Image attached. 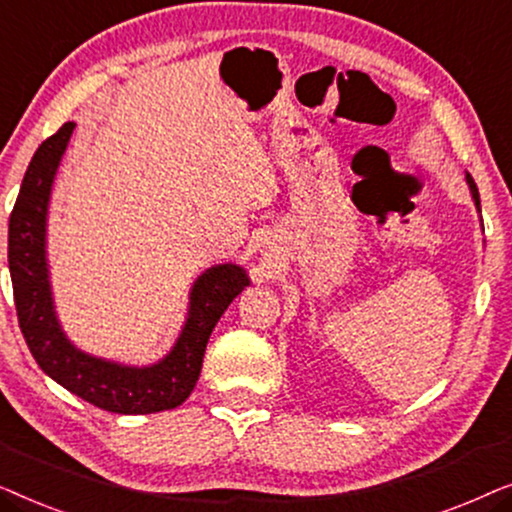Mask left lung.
I'll return each mask as SVG.
<instances>
[{
  "instance_id": "1",
  "label": "left lung",
  "mask_w": 512,
  "mask_h": 512,
  "mask_svg": "<svg viewBox=\"0 0 512 512\" xmlns=\"http://www.w3.org/2000/svg\"><path fill=\"white\" fill-rule=\"evenodd\" d=\"M466 184H468V188H471L473 202H475V207H478V212H480V193H478V186H475V181H473L471 174H466Z\"/></svg>"
}]
</instances>
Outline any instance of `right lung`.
<instances>
[{
	"label": "right lung",
	"instance_id": "obj_1",
	"mask_svg": "<svg viewBox=\"0 0 512 512\" xmlns=\"http://www.w3.org/2000/svg\"><path fill=\"white\" fill-rule=\"evenodd\" d=\"M74 128L76 123H65L41 142L11 212L9 270L20 331L39 368L83 401L118 415L172 410L191 396L209 335L235 296L249 286V275L235 263H219L202 272L188 293V314L177 342L151 366H125L76 347L55 312L46 258L53 181Z\"/></svg>",
	"mask_w": 512,
	"mask_h": 512
}]
</instances>
